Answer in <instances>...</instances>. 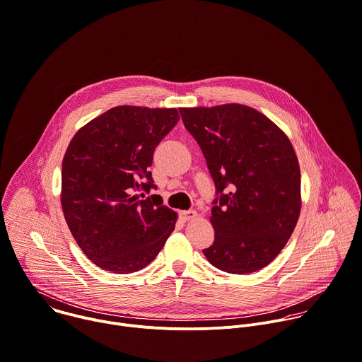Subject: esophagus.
Wrapping results in <instances>:
<instances>
[{
  "label": "esophagus",
  "instance_id": "1",
  "mask_svg": "<svg viewBox=\"0 0 362 362\" xmlns=\"http://www.w3.org/2000/svg\"><path fill=\"white\" fill-rule=\"evenodd\" d=\"M181 216L185 219V221H189V219H194L197 216V211L195 209H188V211H182L181 212Z\"/></svg>",
  "mask_w": 362,
  "mask_h": 362
}]
</instances>
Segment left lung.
<instances>
[{
	"label": "left lung",
	"instance_id": "1",
	"mask_svg": "<svg viewBox=\"0 0 362 362\" xmlns=\"http://www.w3.org/2000/svg\"><path fill=\"white\" fill-rule=\"evenodd\" d=\"M214 180V243L204 249L222 272L267 266L284 247L300 215V168L287 136L243 105L180 109Z\"/></svg>",
	"mask_w": 362,
	"mask_h": 362
}]
</instances>
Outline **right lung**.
I'll return each instance as SVG.
<instances>
[{
    "instance_id": "add662e5",
    "label": "right lung",
    "mask_w": 362,
    "mask_h": 362,
    "mask_svg": "<svg viewBox=\"0 0 362 362\" xmlns=\"http://www.w3.org/2000/svg\"><path fill=\"white\" fill-rule=\"evenodd\" d=\"M177 109L117 106L72 139L62 163V209L82 252L103 270L127 274L156 259L177 214L151 177L156 147L178 123Z\"/></svg>"
}]
</instances>
